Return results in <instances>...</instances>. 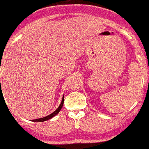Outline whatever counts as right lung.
Segmentation results:
<instances>
[{"mask_svg":"<svg viewBox=\"0 0 149 149\" xmlns=\"http://www.w3.org/2000/svg\"><path fill=\"white\" fill-rule=\"evenodd\" d=\"M63 103H64V95H63V96H62V102H61V104L59 105V107L57 108V109L55 111H53L52 114H49V115H47V116L46 117H44V118H38V119H35V120H32V121H39V122H43V121H46V120H49V119H50V118H53L54 116H56L58 113L60 111L61 109H62V107L63 106Z\"/></svg>","mask_w":149,"mask_h":149,"instance_id":"1","label":"right lung"}]
</instances>
